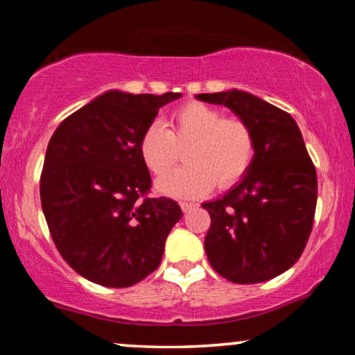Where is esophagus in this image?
I'll return each mask as SVG.
<instances>
[{
  "label": "esophagus",
  "mask_w": 355,
  "mask_h": 355,
  "mask_svg": "<svg viewBox=\"0 0 355 355\" xmlns=\"http://www.w3.org/2000/svg\"><path fill=\"white\" fill-rule=\"evenodd\" d=\"M195 203H190V202H180V209L183 210V211H190V210H193L195 209Z\"/></svg>",
  "instance_id": "34e87169"
}]
</instances>
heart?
Listing matches in <instances>:
<instances>
[{"mask_svg": "<svg viewBox=\"0 0 355 355\" xmlns=\"http://www.w3.org/2000/svg\"><path fill=\"white\" fill-rule=\"evenodd\" d=\"M186 150L187 167L157 182L160 193L175 198H198L215 187L230 189L245 177L255 157V137L245 121L223 116L218 108L190 101L175 110L170 132L160 121L145 126L138 153L146 168L160 177L178 159V148Z\"/></svg>", "mask_w": 355, "mask_h": 355, "instance_id": "1", "label": "heart"}]
</instances>
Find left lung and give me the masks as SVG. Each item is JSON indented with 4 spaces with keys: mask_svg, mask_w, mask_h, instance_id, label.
Here are the masks:
<instances>
[{
    "mask_svg": "<svg viewBox=\"0 0 355 355\" xmlns=\"http://www.w3.org/2000/svg\"><path fill=\"white\" fill-rule=\"evenodd\" d=\"M197 98L230 108L255 137L245 177L222 198L202 203L211 218L207 257L230 282H266L302 255L315 215V166L295 120L284 110L240 89Z\"/></svg>",
    "mask_w": 355,
    "mask_h": 355,
    "instance_id": "8db88e82",
    "label": "left lung"
}]
</instances>
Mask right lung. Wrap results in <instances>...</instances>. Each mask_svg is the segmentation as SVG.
Returning a JSON list of instances; mask_svg holds the SVG:
<instances>
[{"mask_svg":"<svg viewBox=\"0 0 355 355\" xmlns=\"http://www.w3.org/2000/svg\"><path fill=\"white\" fill-rule=\"evenodd\" d=\"M180 93L107 92L61 121L40 180L44 218L73 270L105 287L135 285L160 266L165 240L182 218L152 187L138 140L158 110Z\"/></svg>","mask_w":355,"mask_h":355,"instance_id":"obj_1","label":"right lung"}]
</instances>
